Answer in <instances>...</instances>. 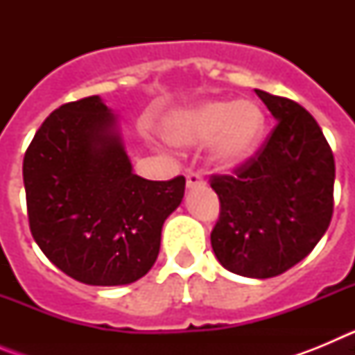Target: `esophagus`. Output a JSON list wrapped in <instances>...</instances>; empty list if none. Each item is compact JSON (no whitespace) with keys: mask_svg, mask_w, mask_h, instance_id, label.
I'll return each mask as SVG.
<instances>
[{"mask_svg":"<svg viewBox=\"0 0 355 355\" xmlns=\"http://www.w3.org/2000/svg\"><path fill=\"white\" fill-rule=\"evenodd\" d=\"M187 187L188 188L205 187V178H202L199 172H190V174L187 175Z\"/></svg>","mask_w":355,"mask_h":355,"instance_id":"34e87169","label":"esophagus"}]
</instances>
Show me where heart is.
<instances>
[{
  "label": "heart",
  "instance_id": "1",
  "mask_svg": "<svg viewBox=\"0 0 355 355\" xmlns=\"http://www.w3.org/2000/svg\"><path fill=\"white\" fill-rule=\"evenodd\" d=\"M265 112L254 101H209L171 121L167 137L178 146L213 140V158L222 167L245 162L265 133Z\"/></svg>",
  "mask_w": 355,
  "mask_h": 355
}]
</instances>
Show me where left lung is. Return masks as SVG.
Segmentation results:
<instances>
[{
  "mask_svg": "<svg viewBox=\"0 0 355 355\" xmlns=\"http://www.w3.org/2000/svg\"><path fill=\"white\" fill-rule=\"evenodd\" d=\"M277 119L233 174H211L220 200L211 247L243 277L283 274L324 236L334 209V156L318 122L299 103L254 90Z\"/></svg>",
  "mask_w": 355,
  "mask_h": 355,
  "instance_id": "left-lung-1",
  "label": "left lung"
}]
</instances>
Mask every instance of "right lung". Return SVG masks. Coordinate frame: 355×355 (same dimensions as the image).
I'll list each match as a JSON object with an SVG mask.
<instances>
[{"label":"right lung","mask_w":355,"mask_h":355,"mask_svg":"<svg viewBox=\"0 0 355 355\" xmlns=\"http://www.w3.org/2000/svg\"><path fill=\"white\" fill-rule=\"evenodd\" d=\"M30 231L49 261L90 286L144 277L159 252L163 222L184 196L183 175L133 174L115 119L97 96L56 108L23 162Z\"/></svg>","instance_id":"1"}]
</instances>
